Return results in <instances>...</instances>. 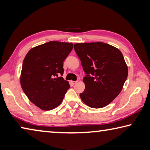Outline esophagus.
<instances>
[{
    "mask_svg": "<svg viewBox=\"0 0 150 150\" xmlns=\"http://www.w3.org/2000/svg\"><path fill=\"white\" fill-rule=\"evenodd\" d=\"M70 82L72 85H75V84H77V81H71Z\"/></svg>",
    "mask_w": 150,
    "mask_h": 150,
    "instance_id": "1",
    "label": "esophagus"
}]
</instances>
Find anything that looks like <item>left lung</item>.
I'll return each mask as SVG.
<instances>
[{
	"label": "left lung",
	"instance_id": "8db88e82",
	"mask_svg": "<svg viewBox=\"0 0 150 150\" xmlns=\"http://www.w3.org/2000/svg\"><path fill=\"white\" fill-rule=\"evenodd\" d=\"M87 76L80 97L85 105L100 108L109 105L122 89L128 69L118 48L101 42L74 45Z\"/></svg>",
	"mask_w": 150,
	"mask_h": 150
}]
</instances>
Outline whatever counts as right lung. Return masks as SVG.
Returning <instances> with one entry per match:
<instances>
[{
    "label": "right lung",
    "instance_id": "right-lung-1",
    "mask_svg": "<svg viewBox=\"0 0 150 150\" xmlns=\"http://www.w3.org/2000/svg\"><path fill=\"white\" fill-rule=\"evenodd\" d=\"M73 47L72 43L51 41L32 48L22 64L20 85L32 103L44 110L59 106L70 87L63 75V63Z\"/></svg>",
    "mask_w": 150,
    "mask_h": 150
}]
</instances>
